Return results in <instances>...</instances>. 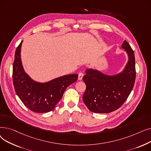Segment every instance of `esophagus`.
<instances>
[{"label":"esophagus","instance_id":"obj_1","mask_svg":"<svg viewBox=\"0 0 151 151\" xmlns=\"http://www.w3.org/2000/svg\"><path fill=\"white\" fill-rule=\"evenodd\" d=\"M84 76V74L82 72H80V73L78 74V80H81L83 79V77Z\"/></svg>","mask_w":151,"mask_h":151}]
</instances>
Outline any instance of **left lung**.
<instances>
[{"mask_svg":"<svg viewBox=\"0 0 151 151\" xmlns=\"http://www.w3.org/2000/svg\"><path fill=\"white\" fill-rule=\"evenodd\" d=\"M122 47L129 55V62L122 73L108 76L97 70L88 69L83 78L86 85L83 100L92 112L109 113L119 109L133 88L136 78L134 52L126 40Z\"/></svg>","mask_w":151,"mask_h":151,"instance_id":"left-lung-1","label":"left lung"}]
</instances>
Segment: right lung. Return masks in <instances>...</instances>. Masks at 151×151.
I'll list each match as a JSON object with an SVG mask.
<instances>
[{
    "instance_id": "obj_1",
    "label": "right lung",
    "mask_w": 151,
    "mask_h": 151,
    "mask_svg": "<svg viewBox=\"0 0 151 151\" xmlns=\"http://www.w3.org/2000/svg\"><path fill=\"white\" fill-rule=\"evenodd\" d=\"M22 41L17 47L13 64V83L16 93L28 109L43 113L52 111L62 99L67 87L75 83L78 75L55 78L45 83L34 81L25 73L21 61Z\"/></svg>"
}]
</instances>
